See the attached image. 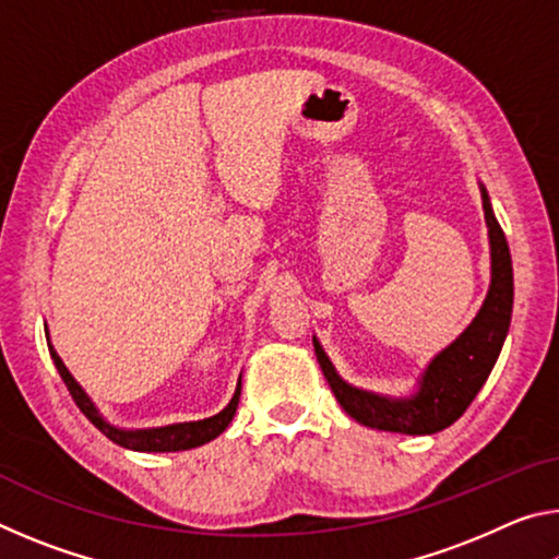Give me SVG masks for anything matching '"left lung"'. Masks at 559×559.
Segmentation results:
<instances>
[{
	"label": "left lung",
	"mask_w": 559,
	"mask_h": 559,
	"mask_svg": "<svg viewBox=\"0 0 559 559\" xmlns=\"http://www.w3.org/2000/svg\"><path fill=\"white\" fill-rule=\"evenodd\" d=\"M480 200H484L490 239L488 296L471 325L431 359L419 380V390L412 396L392 400V396L347 384L313 337L320 370H323L335 400L365 427L412 433V437L437 433L451 427L468 409V404L476 400L480 386L486 384L490 370H493L500 347L506 343L510 313H513V263H510L506 234L500 229L484 185H480Z\"/></svg>",
	"instance_id": "left-lung-1"
}]
</instances>
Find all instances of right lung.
<instances>
[{
	"mask_svg": "<svg viewBox=\"0 0 559 559\" xmlns=\"http://www.w3.org/2000/svg\"><path fill=\"white\" fill-rule=\"evenodd\" d=\"M49 353H51L56 370H59V374H61V380L66 382V386H69L73 402L79 404V409L88 416V421L93 424V427L106 433L112 443H118V447L130 449V451L165 453V451H187V449L202 447V443L216 439L226 427H229L234 414H236V406H239L241 377H239V384H236L231 402L226 404L219 414L210 416V419L169 424V427H157V429H118L103 419V414L96 409V404L91 402V396L83 392V386L73 380V374L69 370H66L63 359L56 355L51 343H49Z\"/></svg>",
	"mask_w": 559,
	"mask_h": 559,
	"instance_id": "1",
	"label": "right lung"
}]
</instances>
